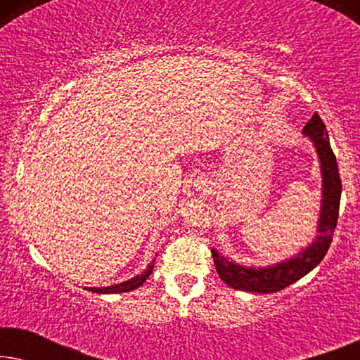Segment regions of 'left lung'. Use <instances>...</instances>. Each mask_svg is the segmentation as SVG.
Instances as JSON below:
<instances>
[{"label":"left lung","instance_id":"left-lung-1","mask_svg":"<svg viewBox=\"0 0 360 360\" xmlns=\"http://www.w3.org/2000/svg\"><path fill=\"white\" fill-rule=\"evenodd\" d=\"M303 134L313 142L321 169V210H319L316 238L311 244L300 250L297 255L267 267H248L236 264L214 248L213 254L216 272L226 285L234 290L254 293H274L287 288L304 275L311 272L326 255L333 243V234L338 224L339 201H341V176H339L336 155L329 144L328 131L318 112L303 127Z\"/></svg>","mask_w":360,"mask_h":360}]
</instances>
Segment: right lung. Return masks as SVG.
Returning <instances> with one entry per match:
<instances>
[{
	"label": "right lung",
	"mask_w": 360,
	"mask_h": 360,
	"mask_svg": "<svg viewBox=\"0 0 360 360\" xmlns=\"http://www.w3.org/2000/svg\"><path fill=\"white\" fill-rule=\"evenodd\" d=\"M154 262H155V259L152 260L149 265H147V269L144 270V272L139 274V275H134V277L129 278V280H126V282L115 283V285H110V287H101V288H98V287H91V288L85 287V288L88 290V292H93V293H108V295H110V293L131 292V290L139 288L141 285L146 282L147 277H149V275L152 274V269H154Z\"/></svg>",
	"instance_id": "right-lung-1"
}]
</instances>
